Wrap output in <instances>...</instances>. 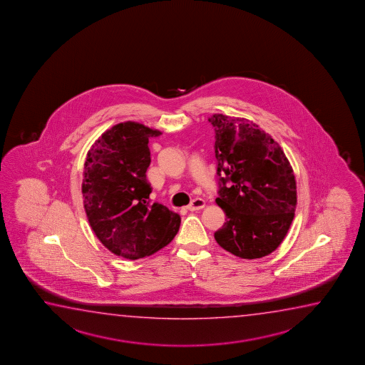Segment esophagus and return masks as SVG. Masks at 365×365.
Wrapping results in <instances>:
<instances>
[{"label": "esophagus", "mask_w": 365, "mask_h": 365, "mask_svg": "<svg viewBox=\"0 0 365 365\" xmlns=\"http://www.w3.org/2000/svg\"><path fill=\"white\" fill-rule=\"evenodd\" d=\"M203 207H205V201H203L202 198H195V200L187 206V210H188V211H197V210H201V208Z\"/></svg>", "instance_id": "34e87169"}]
</instances>
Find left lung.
I'll return each instance as SVG.
<instances>
[{"label": "left lung", "mask_w": 365, "mask_h": 365, "mask_svg": "<svg viewBox=\"0 0 365 365\" xmlns=\"http://www.w3.org/2000/svg\"><path fill=\"white\" fill-rule=\"evenodd\" d=\"M219 197L226 219L215 239L242 259L263 258L281 245L297 205V187L286 154L247 118L215 113Z\"/></svg>", "instance_id": "obj_1"}]
</instances>
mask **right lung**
<instances>
[{
	"label": "right lung",
	"instance_id": "obj_1",
	"mask_svg": "<svg viewBox=\"0 0 365 365\" xmlns=\"http://www.w3.org/2000/svg\"><path fill=\"white\" fill-rule=\"evenodd\" d=\"M160 134L143 123H118L96 140L84 163L82 195L91 227L103 247L130 260L160 250L180 230V215L149 200L148 144Z\"/></svg>",
	"mask_w": 365,
	"mask_h": 365
}]
</instances>
